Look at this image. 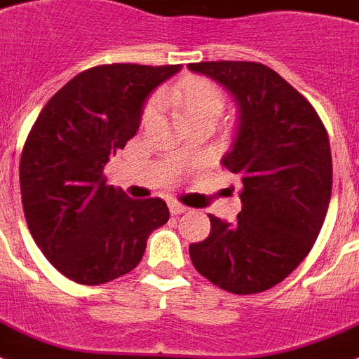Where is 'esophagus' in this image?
I'll return each mask as SVG.
<instances>
[{
    "instance_id": "obj_1",
    "label": "esophagus",
    "mask_w": 359,
    "mask_h": 359,
    "mask_svg": "<svg viewBox=\"0 0 359 359\" xmlns=\"http://www.w3.org/2000/svg\"><path fill=\"white\" fill-rule=\"evenodd\" d=\"M168 208H170L172 215H180V213H185L189 210L187 205H182L180 202H168Z\"/></svg>"
}]
</instances>
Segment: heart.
<instances>
[{"label": "heart", "instance_id": "heart-1", "mask_svg": "<svg viewBox=\"0 0 359 359\" xmlns=\"http://www.w3.org/2000/svg\"><path fill=\"white\" fill-rule=\"evenodd\" d=\"M172 101L183 108L189 123L200 118L217 119L223 112L224 97L217 86L204 79H185L172 91ZM154 114V107L146 110V118Z\"/></svg>", "mask_w": 359, "mask_h": 359}]
</instances>
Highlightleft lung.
I'll list each match as a JSON object with an SVG mask.
<instances>
[{"mask_svg":"<svg viewBox=\"0 0 359 359\" xmlns=\"http://www.w3.org/2000/svg\"><path fill=\"white\" fill-rule=\"evenodd\" d=\"M189 71L234 97L238 127L221 163L243 183L238 221L210 215V236L189 255L226 292H262L292 273L318 238L332 196L327 133L311 102L262 63L204 61Z\"/></svg>","mask_w":359,"mask_h":359,"instance_id":"obj_1","label":"left lung"}]
</instances>
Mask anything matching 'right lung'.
Wrapping results in <instances>:
<instances>
[{"label":"right lung","instance_id":"obj_1","mask_svg":"<svg viewBox=\"0 0 359 359\" xmlns=\"http://www.w3.org/2000/svg\"><path fill=\"white\" fill-rule=\"evenodd\" d=\"M182 65L114 63L69 80L24 144L20 193L33 240L67 279L102 285L135 269L149 234L168 221L161 198L133 200L102 168L140 127L149 95Z\"/></svg>","mask_w":359,"mask_h":359}]
</instances>
